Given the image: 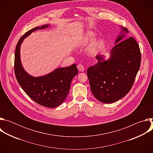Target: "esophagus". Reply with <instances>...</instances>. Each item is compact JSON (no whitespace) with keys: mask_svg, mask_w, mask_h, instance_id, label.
Here are the masks:
<instances>
[{"mask_svg":"<svg viewBox=\"0 0 153 153\" xmlns=\"http://www.w3.org/2000/svg\"><path fill=\"white\" fill-rule=\"evenodd\" d=\"M77 68H78V70H79V71H81V72L83 71L84 70H85L84 67L82 65H81V64H79V65H77Z\"/></svg>","mask_w":153,"mask_h":153,"instance_id":"34e87169","label":"esophagus"}]
</instances>
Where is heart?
Instances as JSON below:
<instances>
[{"label": "heart", "instance_id": "heart-1", "mask_svg": "<svg viewBox=\"0 0 153 153\" xmlns=\"http://www.w3.org/2000/svg\"><path fill=\"white\" fill-rule=\"evenodd\" d=\"M95 36V34L93 32H88L85 37H83V40L85 42H88L91 40ZM103 47L102 40H97L92 43L91 45L89 47L88 51L91 54H96L98 53L102 49Z\"/></svg>", "mask_w": 153, "mask_h": 153}]
</instances>
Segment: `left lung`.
Segmentation results:
<instances>
[{
	"label": "left lung",
	"mask_w": 153,
	"mask_h": 153,
	"mask_svg": "<svg viewBox=\"0 0 153 153\" xmlns=\"http://www.w3.org/2000/svg\"><path fill=\"white\" fill-rule=\"evenodd\" d=\"M110 57L105 60L96 56L97 63L87 70V76L94 96L100 102L110 103L124 97L130 91L140 68L141 53L134 38L125 36L128 33L122 28Z\"/></svg>",
	"instance_id": "1"
}]
</instances>
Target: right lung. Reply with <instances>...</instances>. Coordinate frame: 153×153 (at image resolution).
I'll return each instance as SVG.
<instances>
[{
  "instance_id": "right-lung-1",
  "label": "right lung",
  "mask_w": 153,
  "mask_h": 153,
  "mask_svg": "<svg viewBox=\"0 0 153 153\" xmlns=\"http://www.w3.org/2000/svg\"><path fill=\"white\" fill-rule=\"evenodd\" d=\"M48 26L44 25L34 28L19 39L15 50L14 72L19 84L32 100L45 107L55 108L63 102L68 94L71 81L78 73L76 65L57 68L47 75L34 77L25 71L20 58V45L24 39L32 32Z\"/></svg>"
}]
</instances>
